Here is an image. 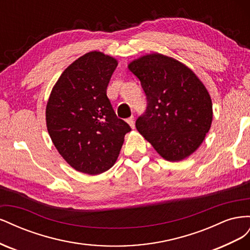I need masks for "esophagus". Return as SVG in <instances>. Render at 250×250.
Listing matches in <instances>:
<instances>
[{"mask_svg": "<svg viewBox=\"0 0 250 250\" xmlns=\"http://www.w3.org/2000/svg\"><path fill=\"white\" fill-rule=\"evenodd\" d=\"M126 122H127L128 124H129V126L132 128V129H133V128L135 127V123H134V118H133V117L128 118V119L126 120Z\"/></svg>", "mask_w": 250, "mask_h": 250, "instance_id": "1", "label": "esophagus"}]
</instances>
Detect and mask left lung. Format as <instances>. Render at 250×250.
<instances>
[{
	"label": "left lung",
	"instance_id": "obj_1",
	"mask_svg": "<svg viewBox=\"0 0 250 250\" xmlns=\"http://www.w3.org/2000/svg\"><path fill=\"white\" fill-rule=\"evenodd\" d=\"M128 69L147 97V109L135 122L138 131L166 161L179 162L199 148L213 120V104L196 74L160 53L134 59Z\"/></svg>",
	"mask_w": 250,
	"mask_h": 250
}]
</instances>
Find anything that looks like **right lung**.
Wrapping results in <instances>:
<instances>
[{
  "mask_svg": "<svg viewBox=\"0 0 250 250\" xmlns=\"http://www.w3.org/2000/svg\"><path fill=\"white\" fill-rule=\"evenodd\" d=\"M118 60L92 51L75 60L53 86L46 107L50 138L72 168L98 175L115 165L131 130L106 96Z\"/></svg>",
  "mask_w": 250,
  "mask_h": 250,
  "instance_id": "1",
  "label": "right lung"
}]
</instances>
